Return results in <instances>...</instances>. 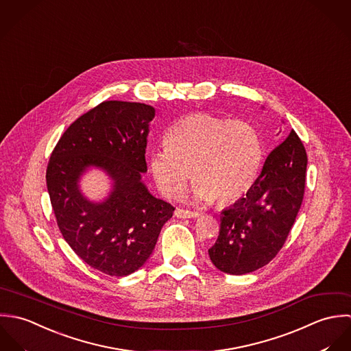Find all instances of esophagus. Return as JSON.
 Returning a JSON list of instances; mask_svg holds the SVG:
<instances>
[{
    "instance_id": "34e87169",
    "label": "esophagus",
    "mask_w": 351,
    "mask_h": 351,
    "mask_svg": "<svg viewBox=\"0 0 351 351\" xmlns=\"http://www.w3.org/2000/svg\"><path fill=\"white\" fill-rule=\"evenodd\" d=\"M175 215H176L178 218H194V217H198L199 213H197V211L184 210V209L178 208V209L175 210Z\"/></svg>"
}]
</instances>
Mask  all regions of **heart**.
<instances>
[{"label":"heart","mask_w":351,"mask_h":351,"mask_svg":"<svg viewBox=\"0 0 351 351\" xmlns=\"http://www.w3.org/2000/svg\"><path fill=\"white\" fill-rule=\"evenodd\" d=\"M164 147L150 150L149 172L168 199H176L193 176L194 197L201 202L229 204L252 186L262 145L256 130L244 121L193 114L172 125Z\"/></svg>","instance_id":"1"}]
</instances>
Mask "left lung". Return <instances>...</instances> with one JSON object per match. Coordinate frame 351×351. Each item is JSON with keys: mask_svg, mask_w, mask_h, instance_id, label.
Masks as SVG:
<instances>
[{"mask_svg": "<svg viewBox=\"0 0 351 351\" xmlns=\"http://www.w3.org/2000/svg\"><path fill=\"white\" fill-rule=\"evenodd\" d=\"M306 152L294 132L267 156L261 175L247 194L221 211V228L209 250L222 273H252L280 252L301 208Z\"/></svg>", "mask_w": 351, "mask_h": 351, "instance_id": "left-lung-1", "label": "left lung"}]
</instances>
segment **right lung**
Segmentation results:
<instances>
[{
  "label": "right lung",
  "instance_id": "obj_1",
  "mask_svg": "<svg viewBox=\"0 0 351 351\" xmlns=\"http://www.w3.org/2000/svg\"><path fill=\"white\" fill-rule=\"evenodd\" d=\"M154 112L142 103L103 101L71 123L47 165V191L64 239L86 265L111 277L143 266L175 210L142 182ZM92 167L112 180L100 203L79 189L80 176Z\"/></svg>",
  "mask_w": 351,
  "mask_h": 351
}]
</instances>
